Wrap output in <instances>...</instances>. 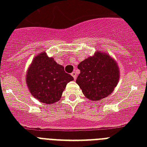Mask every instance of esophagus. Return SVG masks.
Listing matches in <instances>:
<instances>
[{
	"instance_id": "esophagus-1",
	"label": "esophagus",
	"mask_w": 147,
	"mask_h": 147,
	"mask_svg": "<svg viewBox=\"0 0 147 147\" xmlns=\"http://www.w3.org/2000/svg\"><path fill=\"white\" fill-rule=\"evenodd\" d=\"M71 76H73L74 79H76V78H77V72H76V71H73V72L71 73Z\"/></svg>"
}]
</instances>
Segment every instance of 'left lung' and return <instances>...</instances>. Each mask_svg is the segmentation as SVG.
Here are the masks:
<instances>
[{
    "instance_id": "1",
    "label": "left lung",
    "mask_w": 147,
    "mask_h": 147,
    "mask_svg": "<svg viewBox=\"0 0 147 147\" xmlns=\"http://www.w3.org/2000/svg\"><path fill=\"white\" fill-rule=\"evenodd\" d=\"M80 74L76 83L86 98L99 100L114 90L120 78L117 62L110 55L100 51L78 65Z\"/></svg>"
}]
</instances>
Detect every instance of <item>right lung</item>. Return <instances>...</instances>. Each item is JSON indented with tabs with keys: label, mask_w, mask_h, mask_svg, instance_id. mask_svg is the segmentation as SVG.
<instances>
[{
	"label": "right lung",
	"mask_w": 147,
	"mask_h": 147,
	"mask_svg": "<svg viewBox=\"0 0 147 147\" xmlns=\"http://www.w3.org/2000/svg\"><path fill=\"white\" fill-rule=\"evenodd\" d=\"M26 78L32 95L47 105L57 102L67 84L74 79L65 71L64 67L53 58L48 57L46 53L38 54L33 59Z\"/></svg>",
	"instance_id": "obj_1"
}]
</instances>
